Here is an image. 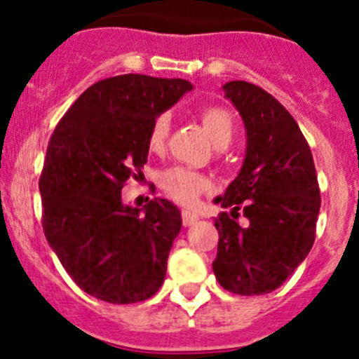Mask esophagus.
<instances>
[{
	"instance_id": "esophagus-1",
	"label": "esophagus",
	"mask_w": 359,
	"mask_h": 359,
	"mask_svg": "<svg viewBox=\"0 0 359 359\" xmlns=\"http://www.w3.org/2000/svg\"><path fill=\"white\" fill-rule=\"evenodd\" d=\"M182 217H183V224H185V226H192V224L198 223V221H199V215H196L194 212L183 210Z\"/></svg>"
}]
</instances>
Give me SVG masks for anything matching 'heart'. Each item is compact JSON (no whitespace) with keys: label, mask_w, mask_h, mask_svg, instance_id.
Returning <instances> with one entry per match:
<instances>
[{"label":"heart","mask_w":359,"mask_h":359,"mask_svg":"<svg viewBox=\"0 0 359 359\" xmlns=\"http://www.w3.org/2000/svg\"><path fill=\"white\" fill-rule=\"evenodd\" d=\"M201 123L210 135L215 147H226L233 138L236 133V122L226 107L210 106L201 111ZM170 131V116L169 113H161L152 120L149 129L147 145L151 151L160 152L167 144ZM161 187L172 199L182 205H194L201 194L208 192L212 187L210 180L196 170L185 169V167H172L165 170L160 177Z\"/></svg>","instance_id":"obj_1"}]
</instances>
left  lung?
Returning a JSON list of instances; mask_svg holds the SVG:
<instances>
[{"mask_svg":"<svg viewBox=\"0 0 359 359\" xmlns=\"http://www.w3.org/2000/svg\"><path fill=\"white\" fill-rule=\"evenodd\" d=\"M246 128L239 174L214 203L243 204L248 227L226 212L215 219L217 257L212 262L224 290L244 297L271 293L302 264L315 243L320 190L313 154L287 109L268 91L246 81L223 86Z\"/></svg>","mask_w":359,"mask_h":359,"instance_id":"8db88e82","label":"left lung"}]
</instances>
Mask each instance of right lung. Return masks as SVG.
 Masks as SVG:
<instances>
[{"label":"right lung","mask_w":359,"mask_h":359,"mask_svg":"<svg viewBox=\"0 0 359 359\" xmlns=\"http://www.w3.org/2000/svg\"><path fill=\"white\" fill-rule=\"evenodd\" d=\"M190 90L183 79H104L50 138L39 180L44 236L75 284L98 300L142 302L163 284L182 212L163 198L140 210L120 192L147 163L152 120Z\"/></svg>","instance_id":"obj_1"}]
</instances>
